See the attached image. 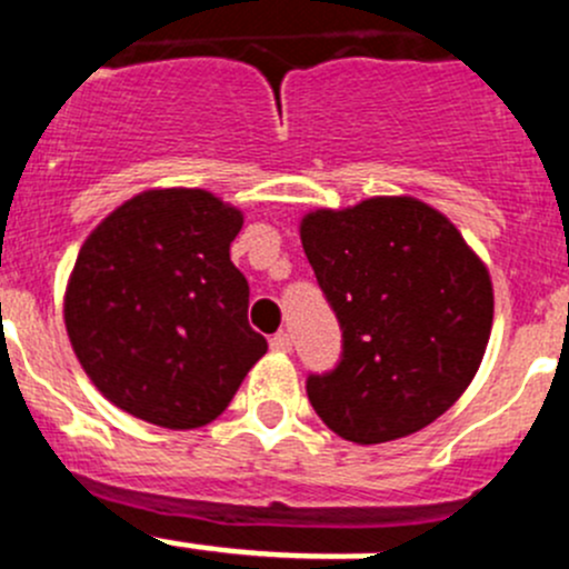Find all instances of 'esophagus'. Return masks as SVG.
<instances>
[{
	"instance_id": "1",
	"label": "esophagus",
	"mask_w": 569,
	"mask_h": 569,
	"mask_svg": "<svg viewBox=\"0 0 569 569\" xmlns=\"http://www.w3.org/2000/svg\"><path fill=\"white\" fill-rule=\"evenodd\" d=\"M269 347H272L274 352H289L291 350V336L280 330V333H274L272 339H269Z\"/></svg>"
}]
</instances>
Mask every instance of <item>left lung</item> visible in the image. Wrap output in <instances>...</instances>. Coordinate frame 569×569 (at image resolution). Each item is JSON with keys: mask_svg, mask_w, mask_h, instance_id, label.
I'll return each instance as SVG.
<instances>
[{"mask_svg": "<svg viewBox=\"0 0 569 569\" xmlns=\"http://www.w3.org/2000/svg\"><path fill=\"white\" fill-rule=\"evenodd\" d=\"M302 250L341 328V361L308 400L356 445L411 437L476 378L492 333L489 269L445 213L413 197L319 208Z\"/></svg>", "mask_w": 569, "mask_h": 569, "instance_id": "1", "label": "left lung"}]
</instances>
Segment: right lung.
Masks as SVG:
<instances>
[{
  "label": "right lung",
  "instance_id": "1",
  "mask_svg": "<svg viewBox=\"0 0 569 569\" xmlns=\"http://www.w3.org/2000/svg\"><path fill=\"white\" fill-rule=\"evenodd\" d=\"M244 213L202 189H150L80 247L63 319L91 383L144 422L191 431L233 400L267 339L230 261Z\"/></svg>",
  "mask_w": 569,
  "mask_h": 569
}]
</instances>
